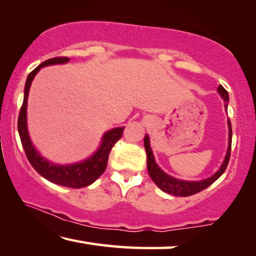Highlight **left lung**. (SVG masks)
I'll list each match as a JSON object with an SVG mask.
<instances>
[{"mask_svg":"<svg viewBox=\"0 0 256 256\" xmlns=\"http://www.w3.org/2000/svg\"><path fill=\"white\" fill-rule=\"evenodd\" d=\"M218 92L224 100V108L228 111V102H229V95L228 92L224 89L222 86L218 87ZM228 124H229V148H228L226 156L224 159V162L220 168V170L216 172L215 175L212 176L210 178H206L204 180H199V182H188V180H176L172 176L167 175L166 172L161 170L158 164H156L154 158H153V153L150 148V140L146 135L144 138V146L146 150V156H148V170L150 174L151 178L153 180L156 186H158L164 192H167L169 194L172 196H188L192 194H198V192L205 190L210 184H213L220 176H221L228 167L230 160V152H231V142H232V128H231L230 119L228 120Z\"/></svg>","mask_w":256,"mask_h":256,"instance_id":"1","label":"left lung"}]
</instances>
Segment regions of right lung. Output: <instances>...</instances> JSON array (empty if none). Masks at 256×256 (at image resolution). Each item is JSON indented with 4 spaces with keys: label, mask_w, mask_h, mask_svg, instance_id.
Returning a JSON list of instances; mask_svg holds the SVG:
<instances>
[{
    "label": "right lung",
    "mask_w": 256,
    "mask_h": 256,
    "mask_svg": "<svg viewBox=\"0 0 256 256\" xmlns=\"http://www.w3.org/2000/svg\"><path fill=\"white\" fill-rule=\"evenodd\" d=\"M68 60V57L50 58V60L43 62L42 64L38 65L36 68H34L32 72L28 74L25 84V92H24V102L18 116V132L27 159H28L30 164H32V167L38 172V174L43 176L46 180H50V182L58 184V186L80 188L90 186V184L95 182V180L103 174L106 166H108L110 152H111L112 148L114 146L116 142L121 138L124 128H114L106 132L98 151L92 156V158L82 161V162L68 164V166H57V164H50L49 161H46L44 158H42V156L38 154L36 150L34 148L32 142L30 140L26 126L27 97H28L30 84H32L35 74H36L43 66H48L52 64H62V62H66Z\"/></svg>",
    "instance_id": "obj_1"
}]
</instances>
